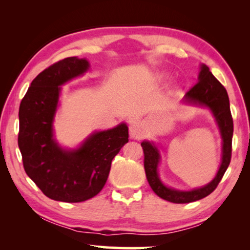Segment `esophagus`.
Here are the masks:
<instances>
[{
    "label": "esophagus",
    "mask_w": 250,
    "mask_h": 250,
    "mask_svg": "<svg viewBox=\"0 0 250 250\" xmlns=\"http://www.w3.org/2000/svg\"><path fill=\"white\" fill-rule=\"evenodd\" d=\"M142 137V130L139 125H133L130 128V138L131 139H140Z\"/></svg>",
    "instance_id": "1"
}]
</instances>
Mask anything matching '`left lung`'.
Here are the masks:
<instances>
[{"label":"left lung","instance_id":"1","mask_svg":"<svg viewBox=\"0 0 250 250\" xmlns=\"http://www.w3.org/2000/svg\"><path fill=\"white\" fill-rule=\"evenodd\" d=\"M185 98L191 103L204 104L213 111L223 138V158L217 174L209 184L204 188L193 189L191 192H180L168 188L162 184L158 176V170H156L160 160L158 149L150 142H142L141 146L145 153V171L151 188L159 197L171 203H175V204L195 202L214 192L225 174L231 159V139L234 124H232L229 108V99H228L225 88L214 77L206 65H202L198 82L186 92Z\"/></svg>","mask_w":250,"mask_h":250}]
</instances>
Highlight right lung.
<instances>
[{"label": "right lung", "mask_w": 250, "mask_h": 250, "mask_svg": "<svg viewBox=\"0 0 250 250\" xmlns=\"http://www.w3.org/2000/svg\"><path fill=\"white\" fill-rule=\"evenodd\" d=\"M88 67L83 58L58 61L36 76L20 104L18 142L24 170L55 201L79 203L96 196L107 182L112 159L129 141L125 124L94 133L74 151L62 150L53 139L59 86Z\"/></svg>", "instance_id": "right-lung-1"}]
</instances>
